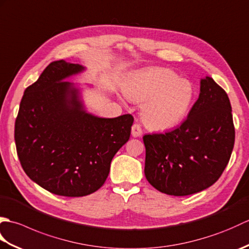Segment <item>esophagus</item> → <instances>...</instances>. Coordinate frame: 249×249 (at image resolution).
<instances>
[{
    "label": "esophagus",
    "mask_w": 249,
    "mask_h": 249,
    "mask_svg": "<svg viewBox=\"0 0 249 249\" xmlns=\"http://www.w3.org/2000/svg\"><path fill=\"white\" fill-rule=\"evenodd\" d=\"M142 135V128L139 124H134L131 126V136L140 137Z\"/></svg>",
    "instance_id": "1"
}]
</instances>
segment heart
Here are the masks:
<instances>
[{
	"instance_id": "heart-1",
	"label": "heart",
	"mask_w": 249,
	"mask_h": 249,
	"mask_svg": "<svg viewBox=\"0 0 249 249\" xmlns=\"http://www.w3.org/2000/svg\"><path fill=\"white\" fill-rule=\"evenodd\" d=\"M124 94L141 105V119L156 131L176 128L186 118L194 100L193 84L163 67H150L131 73Z\"/></svg>"
}]
</instances>
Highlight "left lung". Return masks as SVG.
<instances>
[{"label": "left lung", "mask_w": 249, "mask_h": 249, "mask_svg": "<svg viewBox=\"0 0 249 249\" xmlns=\"http://www.w3.org/2000/svg\"><path fill=\"white\" fill-rule=\"evenodd\" d=\"M235 131L228 95L211 77L200 80V94L187 119L171 131L143 136L145 178L171 196L202 192L228 165Z\"/></svg>", "instance_id": "left-lung-1"}]
</instances>
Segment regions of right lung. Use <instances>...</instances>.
I'll return each instance as SVG.
<instances>
[{"label":"right lung","mask_w":249,"mask_h":249,"mask_svg":"<svg viewBox=\"0 0 249 249\" xmlns=\"http://www.w3.org/2000/svg\"><path fill=\"white\" fill-rule=\"evenodd\" d=\"M84 71L63 60L50 63L25 89L15 123L26 176L64 197H82L103 186L134 122L130 114L106 119L88 112L80 86L65 81Z\"/></svg>","instance_id":"1"}]
</instances>
